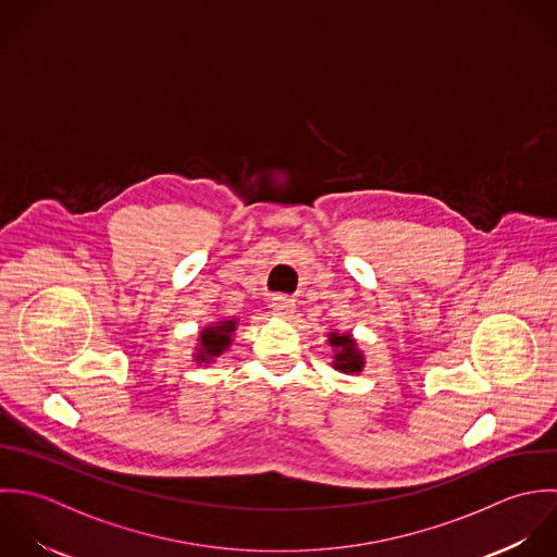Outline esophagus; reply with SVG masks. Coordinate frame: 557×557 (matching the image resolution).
I'll return each instance as SVG.
<instances>
[{
	"mask_svg": "<svg viewBox=\"0 0 557 557\" xmlns=\"http://www.w3.org/2000/svg\"><path fill=\"white\" fill-rule=\"evenodd\" d=\"M295 308H297L295 299H290V297H286V295H275V297L271 299V310H273L277 317H282V319H290V317L295 314Z\"/></svg>",
	"mask_w": 557,
	"mask_h": 557,
	"instance_id": "obj_1",
	"label": "esophagus"
}]
</instances>
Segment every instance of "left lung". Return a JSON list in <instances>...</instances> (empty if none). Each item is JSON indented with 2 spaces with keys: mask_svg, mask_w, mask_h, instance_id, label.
<instances>
[{
  "mask_svg": "<svg viewBox=\"0 0 557 557\" xmlns=\"http://www.w3.org/2000/svg\"><path fill=\"white\" fill-rule=\"evenodd\" d=\"M330 344L334 346V368L344 374H355L363 370V355L357 348V342L350 334H330Z\"/></svg>",
  "mask_w": 557,
  "mask_h": 557,
  "instance_id": "8db88e82",
  "label": "left lung"
}]
</instances>
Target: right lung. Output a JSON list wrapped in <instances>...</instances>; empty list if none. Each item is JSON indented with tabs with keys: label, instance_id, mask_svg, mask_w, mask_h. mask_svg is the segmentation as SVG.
I'll return each instance as SVG.
<instances>
[{
	"label": "right lung",
	"instance_id": "1",
	"mask_svg": "<svg viewBox=\"0 0 557 557\" xmlns=\"http://www.w3.org/2000/svg\"><path fill=\"white\" fill-rule=\"evenodd\" d=\"M236 330V319L230 321H220L213 327H205L200 332V344H198V352L194 355L198 363H211L215 357H220L223 350L232 344V334Z\"/></svg>",
	"mask_w": 557,
	"mask_h": 557
}]
</instances>
